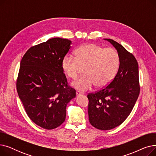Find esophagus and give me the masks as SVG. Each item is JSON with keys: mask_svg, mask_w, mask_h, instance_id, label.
<instances>
[{"mask_svg": "<svg viewBox=\"0 0 156 156\" xmlns=\"http://www.w3.org/2000/svg\"><path fill=\"white\" fill-rule=\"evenodd\" d=\"M83 94V93H81V92H80V91H76V96H79V95H82Z\"/></svg>", "mask_w": 156, "mask_h": 156, "instance_id": "obj_1", "label": "esophagus"}]
</instances>
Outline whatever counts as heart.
<instances>
[{
	"label": "heart",
	"instance_id": "obj_1",
	"mask_svg": "<svg viewBox=\"0 0 156 156\" xmlns=\"http://www.w3.org/2000/svg\"><path fill=\"white\" fill-rule=\"evenodd\" d=\"M119 65V55L112 48H105L94 44H88L79 47L75 57L65 56L61 62L64 73L75 80L85 68V76L72 83V86L79 90L86 91L94 85L97 88L107 86L115 76Z\"/></svg>",
	"mask_w": 156,
	"mask_h": 156
}]
</instances>
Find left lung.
<instances>
[{
  "label": "left lung",
  "instance_id": "left-lung-1",
  "mask_svg": "<svg viewBox=\"0 0 156 156\" xmlns=\"http://www.w3.org/2000/svg\"><path fill=\"white\" fill-rule=\"evenodd\" d=\"M117 50L119 66L107 87L90 93L88 112L89 121L97 129L109 130L125 121L132 112L140 94L138 65L134 55L119 43L105 38Z\"/></svg>",
  "mask_w": 156,
  "mask_h": 156
}]
</instances>
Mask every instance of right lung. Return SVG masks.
<instances>
[{
	"label": "right lung",
	"instance_id": "add662e5",
	"mask_svg": "<svg viewBox=\"0 0 156 156\" xmlns=\"http://www.w3.org/2000/svg\"><path fill=\"white\" fill-rule=\"evenodd\" d=\"M68 39L54 38L30 48L20 62L16 88L30 119L47 129L56 128L66 116V105L76 97L61 62L71 48Z\"/></svg>",
	"mask_w": 156,
	"mask_h": 156
}]
</instances>
